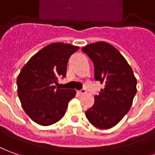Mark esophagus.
I'll use <instances>...</instances> for the list:
<instances>
[{
    "mask_svg": "<svg viewBox=\"0 0 155 155\" xmlns=\"http://www.w3.org/2000/svg\"><path fill=\"white\" fill-rule=\"evenodd\" d=\"M86 92H87V91H86L85 89H82V90H81V91H78V93L79 95L85 94Z\"/></svg>",
    "mask_w": 155,
    "mask_h": 155,
    "instance_id": "obj_1",
    "label": "esophagus"
}]
</instances>
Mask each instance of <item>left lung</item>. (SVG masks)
<instances>
[{
  "label": "left lung",
  "mask_w": 155,
  "mask_h": 155,
  "mask_svg": "<svg viewBox=\"0 0 155 155\" xmlns=\"http://www.w3.org/2000/svg\"><path fill=\"white\" fill-rule=\"evenodd\" d=\"M82 51L93 62L96 80L105 84L86 116L97 128H112L130 109L137 91L133 70L122 54L107 42L86 45Z\"/></svg>",
  "instance_id": "8db88e82"
}]
</instances>
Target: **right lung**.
Here are the masks:
<instances>
[{
	"instance_id": "add662e5",
	"label": "right lung",
	"mask_w": 155,
	"mask_h": 155,
	"mask_svg": "<svg viewBox=\"0 0 155 155\" xmlns=\"http://www.w3.org/2000/svg\"><path fill=\"white\" fill-rule=\"evenodd\" d=\"M78 46L53 43L40 49L20 70L17 77L18 96L25 113L41 125H53L66 112L73 89H56L58 78L65 77L70 56Z\"/></svg>"
}]
</instances>
